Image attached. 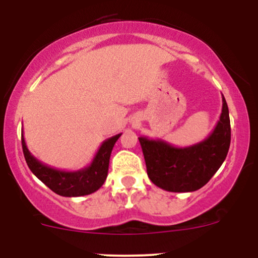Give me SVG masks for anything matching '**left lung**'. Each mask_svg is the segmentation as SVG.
Segmentation results:
<instances>
[{
    "mask_svg": "<svg viewBox=\"0 0 258 258\" xmlns=\"http://www.w3.org/2000/svg\"><path fill=\"white\" fill-rule=\"evenodd\" d=\"M222 112L217 125L206 139L190 147L178 148L161 139L139 137L147 173L159 188L186 193L203 188L226 160L230 146L229 110L222 96Z\"/></svg>",
    "mask_w": 258,
    "mask_h": 258,
    "instance_id": "left-lung-1",
    "label": "left lung"
}]
</instances>
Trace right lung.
I'll use <instances>...</instances> for the list:
<instances>
[{"label": "right lung", "mask_w": 258, "mask_h": 258, "mask_svg": "<svg viewBox=\"0 0 258 258\" xmlns=\"http://www.w3.org/2000/svg\"><path fill=\"white\" fill-rule=\"evenodd\" d=\"M121 133L105 139L94 155L91 165L78 171H61L42 164L29 152L26 147L24 135L22 133V146L26 164L31 172L41 182L48 186L55 194L61 197H84L97 191L104 184L108 176L109 160L111 150L119 139Z\"/></svg>", "instance_id": "add662e5"}]
</instances>
